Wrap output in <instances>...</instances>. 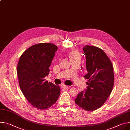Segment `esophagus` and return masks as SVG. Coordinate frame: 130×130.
Returning a JSON list of instances; mask_svg holds the SVG:
<instances>
[{
    "instance_id": "34e87169",
    "label": "esophagus",
    "mask_w": 130,
    "mask_h": 130,
    "mask_svg": "<svg viewBox=\"0 0 130 130\" xmlns=\"http://www.w3.org/2000/svg\"><path fill=\"white\" fill-rule=\"evenodd\" d=\"M61 88H69L70 86H66V85H62L61 86Z\"/></svg>"
}]
</instances>
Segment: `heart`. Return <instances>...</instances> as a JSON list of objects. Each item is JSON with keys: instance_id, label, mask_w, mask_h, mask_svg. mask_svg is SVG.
<instances>
[{"instance_id": "b5f03b06", "label": "heart", "mask_w": 130, "mask_h": 130, "mask_svg": "<svg viewBox=\"0 0 130 130\" xmlns=\"http://www.w3.org/2000/svg\"><path fill=\"white\" fill-rule=\"evenodd\" d=\"M69 55L71 61L75 60H80V56L77 51L75 50H73L72 51H70L69 54Z\"/></svg>"}]
</instances>
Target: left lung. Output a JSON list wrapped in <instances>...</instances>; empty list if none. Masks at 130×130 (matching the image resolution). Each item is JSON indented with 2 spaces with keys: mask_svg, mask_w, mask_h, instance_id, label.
I'll use <instances>...</instances> for the list:
<instances>
[{
  "mask_svg": "<svg viewBox=\"0 0 130 130\" xmlns=\"http://www.w3.org/2000/svg\"><path fill=\"white\" fill-rule=\"evenodd\" d=\"M83 50L88 72L84 78L88 80V86L78 94L75 102L84 110L93 111L101 107L112 90L113 67L107 55L98 47L86 45Z\"/></svg>",
  "mask_w": 130,
  "mask_h": 130,
  "instance_id": "8db88e82",
  "label": "left lung"
}]
</instances>
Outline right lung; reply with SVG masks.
I'll return each instance as SVG.
<instances>
[{
	"label": "right lung",
	"instance_id": "right-lung-1",
	"mask_svg": "<svg viewBox=\"0 0 130 130\" xmlns=\"http://www.w3.org/2000/svg\"><path fill=\"white\" fill-rule=\"evenodd\" d=\"M57 46L51 43L34 44L20 57L17 74L21 91L35 108L46 109L57 101L61 88L45 81Z\"/></svg>",
	"mask_w": 130,
	"mask_h": 130
}]
</instances>
